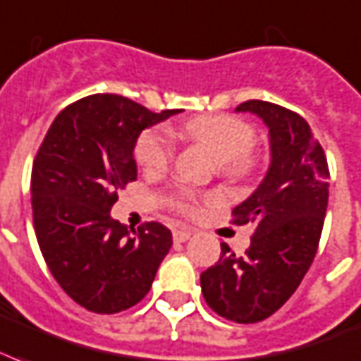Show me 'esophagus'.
I'll return each mask as SVG.
<instances>
[{"label":"esophagus","mask_w":361,"mask_h":361,"mask_svg":"<svg viewBox=\"0 0 361 361\" xmlns=\"http://www.w3.org/2000/svg\"><path fill=\"white\" fill-rule=\"evenodd\" d=\"M192 235H195V231H191V229H176L174 233H172V236H174L176 242L189 240Z\"/></svg>","instance_id":"34e87169"}]
</instances>
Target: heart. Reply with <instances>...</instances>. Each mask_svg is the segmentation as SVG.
Returning a JSON list of instances; mask_svg holds the SVG:
<instances>
[{"mask_svg":"<svg viewBox=\"0 0 361 361\" xmlns=\"http://www.w3.org/2000/svg\"><path fill=\"white\" fill-rule=\"evenodd\" d=\"M183 136L204 147L231 176H246L255 166V157L250 151L255 132L246 121L233 115H202L181 126ZM174 155V144L162 128H151L137 137L136 159L149 172L169 166ZM181 210L195 212L197 202L189 195L181 197Z\"/></svg>","mask_w":361,"mask_h":361,"instance_id":"1","label":"heart"}]
</instances>
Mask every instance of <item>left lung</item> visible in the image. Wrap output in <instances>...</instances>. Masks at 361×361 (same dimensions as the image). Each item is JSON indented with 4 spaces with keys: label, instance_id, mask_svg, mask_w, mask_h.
Returning a JSON list of instances; mask_svg holds the SVG:
<instances>
[{
    "label": "left lung",
    "instance_id": "1",
    "mask_svg": "<svg viewBox=\"0 0 361 361\" xmlns=\"http://www.w3.org/2000/svg\"><path fill=\"white\" fill-rule=\"evenodd\" d=\"M235 111L265 123L271 162L257 189L233 210L235 224H255L246 254L238 257L221 244L219 261L200 274V288L214 312L236 324H254L293 295L314 259L329 170L309 123L295 111L263 100H247Z\"/></svg>",
    "mask_w": 361,
    "mask_h": 361
}]
</instances>
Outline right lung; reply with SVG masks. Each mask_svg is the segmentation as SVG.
I'll list each match as a JSON object with an SVG mask.
<instances>
[{
	"label": "right lung",
	"mask_w": 361,
	"mask_h": 361,
	"mask_svg": "<svg viewBox=\"0 0 361 361\" xmlns=\"http://www.w3.org/2000/svg\"><path fill=\"white\" fill-rule=\"evenodd\" d=\"M180 111L87 96L56 115L35 155L30 191L41 254L60 288L90 312L115 314L142 301L172 247L164 225L136 233L109 212L117 191L136 180L142 130Z\"/></svg>",
	"instance_id": "right-lung-1"
}]
</instances>
